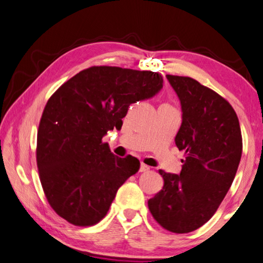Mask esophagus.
<instances>
[{"instance_id": "esophagus-1", "label": "esophagus", "mask_w": 263, "mask_h": 263, "mask_svg": "<svg viewBox=\"0 0 263 263\" xmlns=\"http://www.w3.org/2000/svg\"><path fill=\"white\" fill-rule=\"evenodd\" d=\"M147 171H149V166L144 165V163H141V166H140V172H147Z\"/></svg>"}]
</instances>
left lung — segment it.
Segmentation results:
<instances>
[{
  "instance_id": "left-lung-1",
  "label": "left lung",
  "mask_w": 263,
  "mask_h": 263,
  "mask_svg": "<svg viewBox=\"0 0 263 263\" xmlns=\"http://www.w3.org/2000/svg\"><path fill=\"white\" fill-rule=\"evenodd\" d=\"M181 104L176 136L185 152L180 174L160 170L163 187L148 200L154 219L166 230L186 234L214 216L229 191L242 155V135L233 106L196 79L167 74Z\"/></svg>"
}]
</instances>
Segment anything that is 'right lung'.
<instances>
[{
	"label": "right lung",
	"mask_w": 263,
	"mask_h": 263,
	"mask_svg": "<svg viewBox=\"0 0 263 263\" xmlns=\"http://www.w3.org/2000/svg\"><path fill=\"white\" fill-rule=\"evenodd\" d=\"M161 74L92 66L68 79L49 98L37 130L36 163L53 210L77 227L104 218L116 192L140 161L119 158L102 142L122 127L129 105L155 96Z\"/></svg>",
	"instance_id": "add662e5"
}]
</instances>
